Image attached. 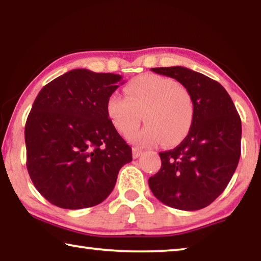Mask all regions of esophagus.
Returning a JSON list of instances; mask_svg holds the SVG:
<instances>
[{
    "label": "esophagus",
    "mask_w": 261,
    "mask_h": 261,
    "mask_svg": "<svg viewBox=\"0 0 261 261\" xmlns=\"http://www.w3.org/2000/svg\"><path fill=\"white\" fill-rule=\"evenodd\" d=\"M141 154H143V151H141V149H139V148H132V156H134V159H137V158H139Z\"/></svg>",
    "instance_id": "1"
}]
</instances>
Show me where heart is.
Listing matches in <instances>:
<instances>
[{
  "label": "heart",
  "mask_w": 261,
  "mask_h": 261,
  "mask_svg": "<svg viewBox=\"0 0 261 261\" xmlns=\"http://www.w3.org/2000/svg\"><path fill=\"white\" fill-rule=\"evenodd\" d=\"M124 96L112 93L106 102L110 121L129 137L140 123L145 126L131 137L140 146H152L162 139L166 146L177 144L188 135L193 121V101L188 88L175 79L141 74L126 84Z\"/></svg>",
  "instance_id": "b5f03b06"
}]
</instances>
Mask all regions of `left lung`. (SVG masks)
Segmentation results:
<instances>
[{
  "mask_svg": "<svg viewBox=\"0 0 261 261\" xmlns=\"http://www.w3.org/2000/svg\"><path fill=\"white\" fill-rule=\"evenodd\" d=\"M151 70L188 88L194 113L182 143L159 153L162 165L148 185L163 204L201 210L224 191L235 173L241 156V117L224 87L205 74L183 67Z\"/></svg>",
  "mask_w": 261,
  "mask_h": 261,
  "instance_id": "8db88e82",
  "label": "left lung"
}]
</instances>
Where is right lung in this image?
<instances>
[{
    "label": "right lung",
    "instance_id": "right-lung-1",
    "mask_svg": "<svg viewBox=\"0 0 261 261\" xmlns=\"http://www.w3.org/2000/svg\"><path fill=\"white\" fill-rule=\"evenodd\" d=\"M122 81L115 73L74 69L39 92L26 120V167L35 189L65 210L102 202L131 147L106 112Z\"/></svg>",
    "mask_w": 261,
    "mask_h": 261
}]
</instances>
